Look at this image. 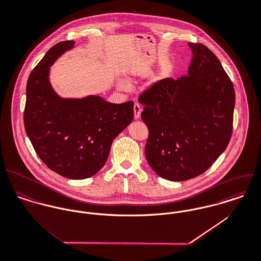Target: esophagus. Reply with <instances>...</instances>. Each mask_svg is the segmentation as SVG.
Returning a JSON list of instances; mask_svg holds the SVG:
<instances>
[{
    "instance_id": "obj_1",
    "label": "esophagus",
    "mask_w": 261,
    "mask_h": 261,
    "mask_svg": "<svg viewBox=\"0 0 261 261\" xmlns=\"http://www.w3.org/2000/svg\"><path fill=\"white\" fill-rule=\"evenodd\" d=\"M141 112H142V107L139 103H135L134 105V117L135 119H139L141 116Z\"/></svg>"
}]
</instances>
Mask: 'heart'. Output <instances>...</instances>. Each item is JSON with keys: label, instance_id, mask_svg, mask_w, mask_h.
Here are the masks:
<instances>
[{"label": "heart", "instance_id": "obj_1", "mask_svg": "<svg viewBox=\"0 0 261 261\" xmlns=\"http://www.w3.org/2000/svg\"><path fill=\"white\" fill-rule=\"evenodd\" d=\"M118 87L120 88V89L125 90V89L128 88V85H127V83L124 82V81H119V82H118Z\"/></svg>", "mask_w": 261, "mask_h": 261}]
</instances>
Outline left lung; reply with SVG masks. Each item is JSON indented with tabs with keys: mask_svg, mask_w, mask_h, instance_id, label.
I'll return each instance as SVG.
<instances>
[{
	"mask_svg": "<svg viewBox=\"0 0 261 261\" xmlns=\"http://www.w3.org/2000/svg\"><path fill=\"white\" fill-rule=\"evenodd\" d=\"M188 75L166 78L139 96L149 129L147 161L160 177L184 181L206 171L226 150L233 132L235 91L219 59L189 42Z\"/></svg>",
	"mask_w": 261,
	"mask_h": 261,
	"instance_id": "obj_1",
	"label": "left lung"
}]
</instances>
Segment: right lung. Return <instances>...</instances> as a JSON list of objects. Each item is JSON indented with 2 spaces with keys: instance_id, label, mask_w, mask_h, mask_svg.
I'll return each mask as SVG.
<instances>
[{
  "instance_id": "right-lung-1",
  "label": "right lung",
  "mask_w": 261,
  "mask_h": 261,
  "mask_svg": "<svg viewBox=\"0 0 261 261\" xmlns=\"http://www.w3.org/2000/svg\"><path fill=\"white\" fill-rule=\"evenodd\" d=\"M74 44L66 40L54 45L29 75L24 126L36 154L50 170L84 179L104 166L113 140L134 119V102L58 96L48 81L49 67Z\"/></svg>"
}]
</instances>
